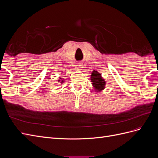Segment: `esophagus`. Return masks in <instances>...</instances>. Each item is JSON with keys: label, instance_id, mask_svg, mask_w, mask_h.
<instances>
[{"label": "esophagus", "instance_id": "1", "mask_svg": "<svg viewBox=\"0 0 158 158\" xmlns=\"http://www.w3.org/2000/svg\"><path fill=\"white\" fill-rule=\"evenodd\" d=\"M76 66H77V69H78V70H82V69L83 68L82 64H78Z\"/></svg>", "mask_w": 158, "mask_h": 158}]
</instances>
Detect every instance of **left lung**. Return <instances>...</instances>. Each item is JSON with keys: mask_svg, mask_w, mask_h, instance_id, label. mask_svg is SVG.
<instances>
[{"mask_svg": "<svg viewBox=\"0 0 158 158\" xmlns=\"http://www.w3.org/2000/svg\"><path fill=\"white\" fill-rule=\"evenodd\" d=\"M90 80L95 92H101L106 88V81L99 72L93 70L90 76Z\"/></svg>", "mask_w": 158, "mask_h": 158, "instance_id": "left-lung-1", "label": "left lung"}]
</instances>
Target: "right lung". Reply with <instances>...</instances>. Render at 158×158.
<instances>
[{"label": "right lung", "instance_id": "right-lung-1", "mask_svg": "<svg viewBox=\"0 0 158 158\" xmlns=\"http://www.w3.org/2000/svg\"><path fill=\"white\" fill-rule=\"evenodd\" d=\"M64 79H62V78H59V79L58 80V81H59V82H60V84H62V83H63L64 82V80H63Z\"/></svg>", "mask_w": 158, "mask_h": 158}]
</instances>
